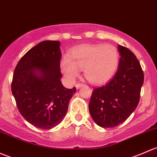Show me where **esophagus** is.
<instances>
[{
	"label": "esophagus",
	"mask_w": 157,
	"mask_h": 157,
	"mask_svg": "<svg viewBox=\"0 0 157 157\" xmlns=\"http://www.w3.org/2000/svg\"><path fill=\"white\" fill-rule=\"evenodd\" d=\"M83 86V84H82V83H77V84H76L75 86H76V89H77V90H79V89Z\"/></svg>",
	"instance_id": "1"
}]
</instances>
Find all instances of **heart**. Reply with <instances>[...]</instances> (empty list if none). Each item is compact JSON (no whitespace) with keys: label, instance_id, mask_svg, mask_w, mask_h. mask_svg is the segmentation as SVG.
Returning a JSON list of instances; mask_svg holds the SVG:
<instances>
[{"label":"heart","instance_id":"1","mask_svg":"<svg viewBox=\"0 0 157 157\" xmlns=\"http://www.w3.org/2000/svg\"><path fill=\"white\" fill-rule=\"evenodd\" d=\"M119 52L112 45L84 44L74 48L69 58L60 62L61 73L69 81H74L83 70L86 80L93 84H102L110 80L118 69Z\"/></svg>","mask_w":157,"mask_h":157}]
</instances>
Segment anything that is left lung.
<instances>
[{
	"label": "left lung",
	"instance_id": "left-lung-1",
	"mask_svg": "<svg viewBox=\"0 0 157 157\" xmlns=\"http://www.w3.org/2000/svg\"><path fill=\"white\" fill-rule=\"evenodd\" d=\"M118 71L108 83L94 89L89 104L93 121L102 128L124 122L135 110L144 83V72L134 54L118 45Z\"/></svg>",
	"mask_w": 157,
	"mask_h": 157
}]
</instances>
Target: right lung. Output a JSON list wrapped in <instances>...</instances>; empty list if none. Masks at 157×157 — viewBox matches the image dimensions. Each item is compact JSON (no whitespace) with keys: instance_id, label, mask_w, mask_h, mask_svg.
I'll use <instances>...</instances> for the list:
<instances>
[{"instance_id":"obj_1","label":"right lung","mask_w":157,"mask_h":157,"mask_svg":"<svg viewBox=\"0 0 157 157\" xmlns=\"http://www.w3.org/2000/svg\"><path fill=\"white\" fill-rule=\"evenodd\" d=\"M60 42L46 40L28 51L14 70L11 90L17 108L32 125L48 130L61 122L76 88L61 82Z\"/></svg>"}]
</instances>
